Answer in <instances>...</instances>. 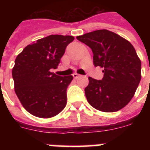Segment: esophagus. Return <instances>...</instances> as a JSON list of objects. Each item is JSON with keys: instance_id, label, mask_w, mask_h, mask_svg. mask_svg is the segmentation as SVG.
I'll return each instance as SVG.
<instances>
[{"instance_id": "obj_1", "label": "esophagus", "mask_w": 150, "mask_h": 150, "mask_svg": "<svg viewBox=\"0 0 150 150\" xmlns=\"http://www.w3.org/2000/svg\"><path fill=\"white\" fill-rule=\"evenodd\" d=\"M73 76H74V79H78V78H79L81 76V75H79V74H73Z\"/></svg>"}]
</instances>
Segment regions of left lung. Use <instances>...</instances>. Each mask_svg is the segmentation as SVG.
<instances>
[{
    "label": "left lung",
    "mask_w": 150,
    "mask_h": 150,
    "mask_svg": "<svg viewBox=\"0 0 150 150\" xmlns=\"http://www.w3.org/2000/svg\"><path fill=\"white\" fill-rule=\"evenodd\" d=\"M76 39L89 46L95 67L103 68L104 77H88L85 88L91 107L102 112L122 109L132 100L141 79V62L134 46L121 36L106 29L77 36Z\"/></svg>",
    "instance_id": "obj_1"
}]
</instances>
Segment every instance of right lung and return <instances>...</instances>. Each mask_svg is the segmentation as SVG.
I'll use <instances>...</instances> for the list:
<instances>
[{
  "mask_svg": "<svg viewBox=\"0 0 150 150\" xmlns=\"http://www.w3.org/2000/svg\"><path fill=\"white\" fill-rule=\"evenodd\" d=\"M73 36L50 35L33 42L17 55L12 71L15 92L23 107L39 118H51L67 104V88L73 76L51 72L60 63Z\"/></svg>",
  "mask_w": 150,
  "mask_h": 150,
  "instance_id": "obj_1",
  "label": "right lung"
}]
</instances>
